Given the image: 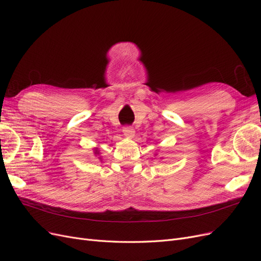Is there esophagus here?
<instances>
[{
	"label": "esophagus",
	"mask_w": 261,
	"mask_h": 261,
	"mask_svg": "<svg viewBox=\"0 0 261 261\" xmlns=\"http://www.w3.org/2000/svg\"><path fill=\"white\" fill-rule=\"evenodd\" d=\"M123 134H124L125 137L133 138L134 136H135V129L130 127V126H126V127L123 128Z\"/></svg>",
	"instance_id": "34e87169"
}]
</instances>
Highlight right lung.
<instances>
[{
  "label": "right lung",
  "mask_w": 261,
  "mask_h": 261,
  "mask_svg": "<svg viewBox=\"0 0 261 261\" xmlns=\"http://www.w3.org/2000/svg\"><path fill=\"white\" fill-rule=\"evenodd\" d=\"M93 150H94V151H93L94 155H96V156H97V155H100V150H99L98 148H94ZM98 159H99L100 161H102V158H101V156H99V158H98Z\"/></svg>",
  "instance_id": "right-lung-1"
}]
</instances>
